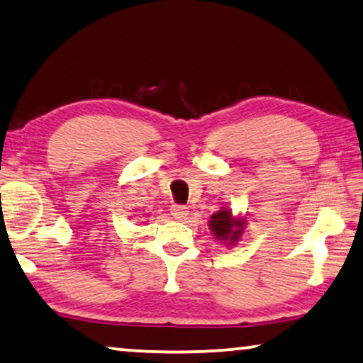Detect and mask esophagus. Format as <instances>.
Returning a JSON list of instances; mask_svg holds the SVG:
<instances>
[{"label":"esophagus","mask_w":363,"mask_h":363,"mask_svg":"<svg viewBox=\"0 0 363 363\" xmlns=\"http://www.w3.org/2000/svg\"><path fill=\"white\" fill-rule=\"evenodd\" d=\"M171 216L174 217L176 220H184V218H187L189 211H187V207H184V206H172Z\"/></svg>","instance_id":"esophagus-1"}]
</instances>
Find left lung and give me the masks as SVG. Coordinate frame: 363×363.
<instances>
[{
	"label": "left lung",
	"mask_w": 363,
	"mask_h": 363,
	"mask_svg": "<svg viewBox=\"0 0 363 363\" xmlns=\"http://www.w3.org/2000/svg\"><path fill=\"white\" fill-rule=\"evenodd\" d=\"M247 220L243 216H233L228 207H220V211L212 213L208 220V230L220 245L235 247L243 237Z\"/></svg>",
	"instance_id": "obj_1"
}]
</instances>
